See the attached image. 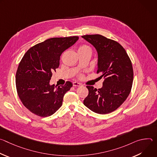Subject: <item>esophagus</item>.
Returning <instances> with one entry per match:
<instances>
[{
    "instance_id": "obj_1",
    "label": "esophagus",
    "mask_w": 157,
    "mask_h": 157,
    "mask_svg": "<svg viewBox=\"0 0 157 157\" xmlns=\"http://www.w3.org/2000/svg\"><path fill=\"white\" fill-rule=\"evenodd\" d=\"M73 86L79 87V86H81L82 84L81 83L78 82H73Z\"/></svg>"
}]
</instances>
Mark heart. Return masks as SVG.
Instances as JSON below:
<instances>
[{
    "instance_id": "heart-1",
    "label": "heart",
    "mask_w": 157,
    "mask_h": 157,
    "mask_svg": "<svg viewBox=\"0 0 157 157\" xmlns=\"http://www.w3.org/2000/svg\"><path fill=\"white\" fill-rule=\"evenodd\" d=\"M91 52V48L90 47L86 45V44H83V45H81L78 48V52Z\"/></svg>"
}]
</instances>
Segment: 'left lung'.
Wrapping results in <instances>:
<instances>
[{
    "mask_svg": "<svg viewBox=\"0 0 157 157\" xmlns=\"http://www.w3.org/2000/svg\"><path fill=\"white\" fill-rule=\"evenodd\" d=\"M98 53V73L104 77L102 87L87 86L84 104L96 113L105 114L116 110L128 96L133 82L132 62L125 49L113 40L101 35L82 36Z\"/></svg>",
    "mask_w": 157,
    "mask_h": 157,
    "instance_id": "8db88e82",
    "label": "left lung"
}]
</instances>
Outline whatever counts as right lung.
Segmentation results:
<instances>
[{
  "instance_id": "right-lung-1",
  "label": "right lung",
  "mask_w": 157,
  "mask_h": 157,
  "mask_svg": "<svg viewBox=\"0 0 157 157\" xmlns=\"http://www.w3.org/2000/svg\"><path fill=\"white\" fill-rule=\"evenodd\" d=\"M79 37L52 38L35 44L24 55L16 73V87L20 99L32 113L47 117L62 105L64 94L73 86L50 84L53 72L59 65L60 56Z\"/></svg>"
}]
</instances>
